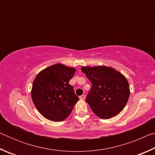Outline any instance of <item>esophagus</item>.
<instances>
[{
  "instance_id": "obj_1",
  "label": "esophagus",
  "mask_w": 155,
  "mask_h": 155,
  "mask_svg": "<svg viewBox=\"0 0 155 155\" xmlns=\"http://www.w3.org/2000/svg\"><path fill=\"white\" fill-rule=\"evenodd\" d=\"M79 98L81 100H84V99L85 98V95H81V96H79Z\"/></svg>"
}]
</instances>
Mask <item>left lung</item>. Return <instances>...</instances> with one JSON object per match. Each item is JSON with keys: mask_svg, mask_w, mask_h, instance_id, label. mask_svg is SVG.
Here are the masks:
<instances>
[{"mask_svg": "<svg viewBox=\"0 0 155 155\" xmlns=\"http://www.w3.org/2000/svg\"><path fill=\"white\" fill-rule=\"evenodd\" d=\"M91 83L86 102L97 116L109 119L120 114L130 95L129 85L121 73L111 67H81Z\"/></svg>", "mask_w": 155, "mask_h": 155, "instance_id": "1", "label": "left lung"}]
</instances>
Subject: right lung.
<instances>
[{
    "label": "right lung",
    "mask_w": 155,
    "mask_h": 155,
    "mask_svg": "<svg viewBox=\"0 0 155 155\" xmlns=\"http://www.w3.org/2000/svg\"><path fill=\"white\" fill-rule=\"evenodd\" d=\"M76 69L61 64L41 70L33 81L31 98L39 112L49 120L61 122L79 101L69 81Z\"/></svg>",
    "instance_id": "add662e5"
}]
</instances>
